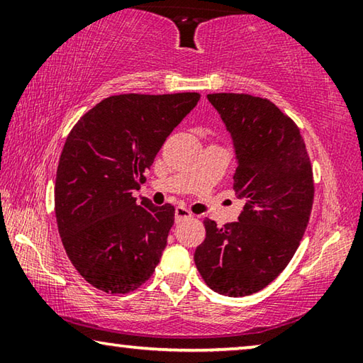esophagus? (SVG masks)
<instances>
[{"label":"esophagus","mask_w":363,"mask_h":363,"mask_svg":"<svg viewBox=\"0 0 363 363\" xmlns=\"http://www.w3.org/2000/svg\"><path fill=\"white\" fill-rule=\"evenodd\" d=\"M194 214L190 213L187 208H184V206H177L176 208V211H174V219H176V223H181V220H184V219H189V218H192Z\"/></svg>","instance_id":"34e87169"}]
</instances>
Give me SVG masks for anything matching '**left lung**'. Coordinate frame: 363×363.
<instances>
[{
	"instance_id": "obj_1",
	"label": "left lung",
	"mask_w": 363,
	"mask_h": 363,
	"mask_svg": "<svg viewBox=\"0 0 363 363\" xmlns=\"http://www.w3.org/2000/svg\"><path fill=\"white\" fill-rule=\"evenodd\" d=\"M208 101L232 136L233 190L245 206L224 227L205 218L206 237L194 261L211 290L248 296L277 279L296 253L314 203V174L299 128L275 104L235 93Z\"/></svg>"
}]
</instances>
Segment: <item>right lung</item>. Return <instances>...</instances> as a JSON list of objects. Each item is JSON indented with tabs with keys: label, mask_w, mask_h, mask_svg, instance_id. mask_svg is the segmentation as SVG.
I'll return each instance as SVG.
<instances>
[{
	"label": "right lung",
	"mask_w": 363,
	"mask_h": 363,
	"mask_svg": "<svg viewBox=\"0 0 363 363\" xmlns=\"http://www.w3.org/2000/svg\"><path fill=\"white\" fill-rule=\"evenodd\" d=\"M199 93L110 96L88 110L60 153L54 211L79 275L110 294L134 291L155 270L174 206L136 200L158 150Z\"/></svg>",
	"instance_id": "1"
}]
</instances>
